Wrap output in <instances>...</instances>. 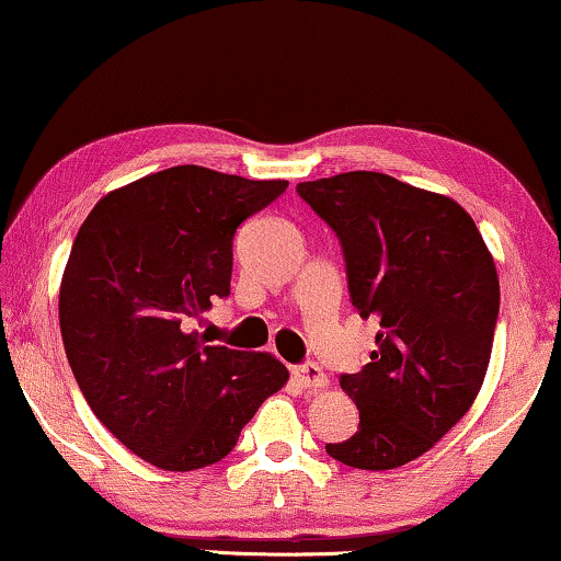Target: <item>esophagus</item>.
Returning a JSON list of instances; mask_svg holds the SVG:
<instances>
[{"mask_svg":"<svg viewBox=\"0 0 561 561\" xmlns=\"http://www.w3.org/2000/svg\"><path fill=\"white\" fill-rule=\"evenodd\" d=\"M295 375L297 380L302 382V388H309V390H320L328 386V375L322 373V367L317 363H305L295 367Z\"/></svg>","mask_w":561,"mask_h":561,"instance_id":"esophagus-1","label":"esophagus"}]
</instances>
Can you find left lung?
<instances>
[{"label":"left lung","mask_w":561,"mask_h":561,"mask_svg":"<svg viewBox=\"0 0 561 561\" xmlns=\"http://www.w3.org/2000/svg\"><path fill=\"white\" fill-rule=\"evenodd\" d=\"M297 194L340 239L350 302L380 324L370 363L340 375L360 425L324 448L353 468H398L479 396L499 320L494 259L456 201L386 173L307 181Z\"/></svg>","instance_id":"obj_1"}]
</instances>
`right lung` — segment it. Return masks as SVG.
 Here are the masks:
<instances>
[{"instance_id": "add662e5", "label": "right lung", "mask_w": 561, "mask_h": 561, "mask_svg": "<svg viewBox=\"0 0 561 561\" xmlns=\"http://www.w3.org/2000/svg\"><path fill=\"white\" fill-rule=\"evenodd\" d=\"M287 186L173 165L100 198L75 237L60 287L67 363L98 421L144 461H221L287 382L277 357L188 332L229 297L233 233Z\"/></svg>"}]
</instances>
